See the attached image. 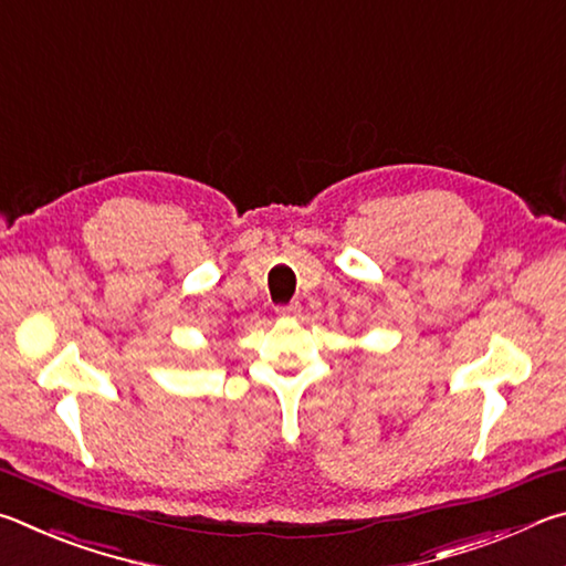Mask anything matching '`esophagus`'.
<instances>
[{"mask_svg":"<svg viewBox=\"0 0 566 566\" xmlns=\"http://www.w3.org/2000/svg\"><path fill=\"white\" fill-rule=\"evenodd\" d=\"M300 312H302L300 302H292V304H282V306H276V314H280V317H284V319H294V317H300Z\"/></svg>","mask_w":566,"mask_h":566,"instance_id":"obj_1","label":"esophagus"}]
</instances>
